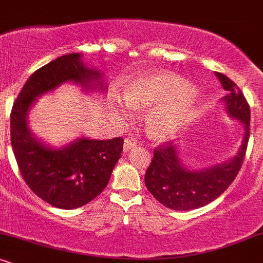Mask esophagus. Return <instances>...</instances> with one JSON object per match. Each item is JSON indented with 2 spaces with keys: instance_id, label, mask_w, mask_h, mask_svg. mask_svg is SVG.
Masks as SVG:
<instances>
[{
  "instance_id": "1",
  "label": "esophagus",
  "mask_w": 263,
  "mask_h": 263,
  "mask_svg": "<svg viewBox=\"0 0 263 263\" xmlns=\"http://www.w3.org/2000/svg\"><path fill=\"white\" fill-rule=\"evenodd\" d=\"M136 146V142L132 140V138H125V142H123V151L125 152H128L129 149H132Z\"/></svg>"
}]
</instances>
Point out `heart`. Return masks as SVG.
<instances>
[{
  "instance_id": "b5f03b06",
  "label": "heart",
  "mask_w": 263,
  "mask_h": 263,
  "mask_svg": "<svg viewBox=\"0 0 263 263\" xmlns=\"http://www.w3.org/2000/svg\"><path fill=\"white\" fill-rule=\"evenodd\" d=\"M125 101L136 110L153 107L147 116V127L151 135L163 140L179 131L194 100L185 79L159 74L136 80L126 89Z\"/></svg>"
}]
</instances>
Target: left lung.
Here are the masks:
<instances>
[{"label": "left lung", "mask_w": 263, "mask_h": 263, "mask_svg": "<svg viewBox=\"0 0 263 263\" xmlns=\"http://www.w3.org/2000/svg\"><path fill=\"white\" fill-rule=\"evenodd\" d=\"M215 75L229 91L222 98L229 116L243 125L242 143L234 158L199 171L189 170L183 164L178 148L171 142L157 147L144 174V183L151 194L172 210L198 209L215 200L234 182L245 158L250 138V106L234 81L221 73Z\"/></svg>", "instance_id": "8db88e82"}]
</instances>
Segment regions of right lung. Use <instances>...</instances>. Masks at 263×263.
<instances>
[{
  "label": "right lung",
  "mask_w": 263,
  "mask_h": 263,
  "mask_svg": "<svg viewBox=\"0 0 263 263\" xmlns=\"http://www.w3.org/2000/svg\"><path fill=\"white\" fill-rule=\"evenodd\" d=\"M106 91L102 73L86 68L81 54L59 57L34 71L18 93L11 111V144L21 174L37 197L59 209H77L106 188L121 157L123 140L80 137L62 148H52L32 134L28 112L37 99L66 83Z\"/></svg>",
  "instance_id": "right-lung-1"
}]
</instances>
